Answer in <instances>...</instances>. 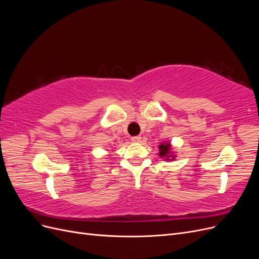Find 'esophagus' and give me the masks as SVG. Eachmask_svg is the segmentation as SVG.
<instances>
[{
	"instance_id": "obj_1",
	"label": "esophagus",
	"mask_w": 259,
	"mask_h": 259,
	"mask_svg": "<svg viewBox=\"0 0 259 259\" xmlns=\"http://www.w3.org/2000/svg\"><path fill=\"white\" fill-rule=\"evenodd\" d=\"M132 142H134V143H140V142H142V137H140V136H134V137H132Z\"/></svg>"
}]
</instances>
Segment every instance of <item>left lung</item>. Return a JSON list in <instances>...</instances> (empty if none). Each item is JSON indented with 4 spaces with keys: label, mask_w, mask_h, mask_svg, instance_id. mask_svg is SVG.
<instances>
[{
    "label": "left lung",
    "mask_w": 259,
    "mask_h": 259,
    "mask_svg": "<svg viewBox=\"0 0 259 259\" xmlns=\"http://www.w3.org/2000/svg\"><path fill=\"white\" fill-rule=\"evenodd\" d=\"M160 149V156H169V151H170V145L169 144H162L159 147ZM174 158V156H173ZM168 160V159H167Z\"/></svg>",
    "instance_id": "obj_1"
}]
</instances>
